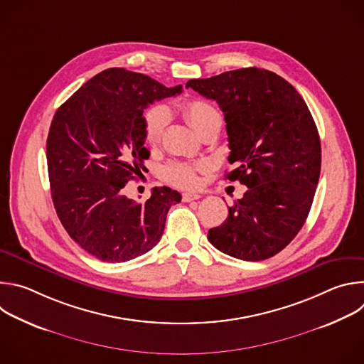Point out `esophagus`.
Here are the masks:
<instances>
[{
    "label": "esophagus",
    "instance_id": "1",
    "mask_svg": "<svg viewBox=\"0 0 364 364\" xmlns=\"http://www.w3.org/2000/svg\"><path fill=\"white\" fill-rule=\"evenodd\" d=\"M201 196L196 194V193H184L183 194V201H193V200H198Z\"/></svg>",
    "mask_w": 364,
    "mask_h": 364
}]
</instances>
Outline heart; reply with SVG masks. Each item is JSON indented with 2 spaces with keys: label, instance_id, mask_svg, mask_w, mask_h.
I'll list each match as a JSON object with an SVG mask.
<instances>
[{
  "label": "heart",
  "instance_id": "obj_1",
  "mask_svg": "<svg viewBox=\"0 0 364 364\" xmlns=\"http://www.w3.org/2000/svg\"><path fill=\"white\" fill-rule=\"evenodd\" d=\"M181 112L187 122L201 135L212 128H222V112L213 103L203 99L186 100L181 105ZM168 111L163 105H154L144 112V139L149 145H157L168 125ZM205 166L203 163H170L161 168V176L168 183L181 188H194L198 186V173Z\"/></svg>",
  "mask_w": 364,
  "mask_h": 364
}]
</instances>
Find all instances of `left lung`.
I'll use <instances>...</instances> for the list:
<instances>
[{"instance_id": "8db88e82", "label": "left lung", "mask_w": 364, "mask_h": 364, "mask_svg": "<svg viewBox=\"0 0 364 364\" xmlns=\"http://www.w3.org/2000/svg\"><path fill=\"white\" fill-rule=\"evenodd\" d=\"M191 87L219 103L225 114L229 163L226 174L247 187L229 216L209 230L210 243L242 261H264L301 230L313 204L321 170L318 129L295 87L274 72L246 68Z\"/></svg>"}]
</instances>
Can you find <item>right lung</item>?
Segmentation results:
<instances>
[{
  "instance_id": "obj_1",
  "label": "right lung",
  "mask_w": 364,
  "mask_h": 364,
  "mask_svg": "<svg viewBox=\"0 0 364 364\" xmlns=\"http://www.w3.org/2000/svg\"><path fill=\"white\" fill-rule=\"evenodd\" d=\"M181 93L146 75L112 68L87 80L56 111L46 155L51 198L69 236L99 261L119 264L157 245L170 207L181 194L154 187L135 203L124 194L141 173L144 111L154 100Z\"/></svg>"
}]
</instances>
